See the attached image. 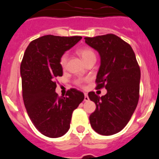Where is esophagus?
<instances>
[{
  "label": "esophagus",
  "mask_w": 159,
  "mask_h": 159,
  "mask_svg": "<svg viewBox=\"0 0 159 159\" xmlns=\"http://www.w3.org/2000/svg\"><path fill=\"white\" fill-rule=\"evenodd\" d=\"M89 100V97H88V94L87 93H85L84 94V101H88Z\"/></svg>",
  "instance_id": "esophagus-1"
}]
</instances>
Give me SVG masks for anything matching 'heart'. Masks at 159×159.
<instances>
[{
  "label": "heart",
  "instance_id": "heart-1",
  "mask_svg": "<svg viewBox=\"0 0 159 159\" xmlns=\"http://www.w3.org/2000/svg\"><path fill=\"white\" fill-rule=\"evenodd\" d=\"M78 54L80 55V57L82 58L83 61L84 63H86L87 61H88L89 60H92V59H95V54L94 52V51L92 48H90L85 47L82 48H80L77 51ZM66 63H67V55L64 54L63 55L62 57H60V64L61 65V67H64L66 65ZM82 83V80H78L77 81V84H80Z\"/></svg>",
  "mask_w": 159,
  "mask_h": 159
}]
</instances>
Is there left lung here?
<instances>
[{"label": "left lung", "instance_id": "1", "mask_svg": "<svg viewBox=\"0 0 159 159\" xmlns=\"http://www.w3.org/2000/svg\"><path fill=\"white\" fill-rule=\"evenodd\" d=\"M84 39L100 57L96 88L107 89L106 95L101 97L94 92L88 93L96 106L89 116L90 123L98 134L112 135L126 127L136 109L139 98V66L130 44L116 35Z\"/></svg>", "mask_w": 159, "mask_h": 159}]
</instances>
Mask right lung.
<instances>
[{"label": "right lung", "instance_id": "1", "mask_svg": "<svg viewBox=\"0 0 159 159\" xmlns=\"http://www.w3.org/2000/svg\"><path fill=\"white\" fill-rule=\"evenodd\" d=\"M81 39L47 35L31 42L24 54L20 64L24 103L35 127L47 137L67 133L73 111L84 99V93L74 88L65 97H59L54 82L63 75L60 57Z\"/></svg>", "mask_w": 159, "mask_h": 159}]
</instances>
